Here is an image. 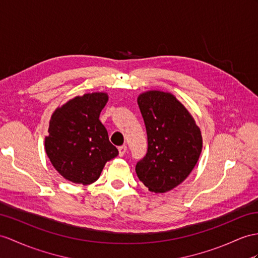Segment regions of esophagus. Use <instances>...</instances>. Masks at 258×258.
<instances>
[{"instance_id":"1","label":"esophagus","mask_w":258,"mask_h":258,"mask_svg":"<svg viewBox=\"0 0 258 258\" xmlns=\"http://www.w3.org/2000/svg\"><path fill=\"white\" fill-rule=\"evenodd\" d=\"M119 151V156H123V154L127 152V146H121L118 148Z\"/></svg>"}]
</instances>
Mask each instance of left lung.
<instances>
[{"instance_id":"left-lung-1","label":"left lung","mask_w":258,"mask_h":258,"mask_svg":"<svg viewBox=\"0 0 258 258\" xmlns=\"http://www.w3.org/2000/svg\"><path fill=\"white\" fill-rule=\"evenodd\" d=\"M148 135V152L136 165L150 191L165 192L184 181L202 153L203 138L188 110L174 95L149 91L138 97Z\"/></svg>"}]
</instances>
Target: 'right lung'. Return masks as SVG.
I'll list each match as a JSON object with an SVG mask.
<instances>
[{
	"label": "right lung",
	"instance_id": "right-lung-1",
	"mask_svg": "<svg viewBox=\"0 0 258 258\" xmlns=\"http://www.w3.org/2000/svg\"><path fill=\"white\" fill-rule=\"evenodd\" d=\"M106 93L85 94L56 108L50 119L45 147L53 167L66 179L89 185L97 180L106 162L118 150L109 141L99 114Z\"/></svg>",
	"mask_w": 258,
	"mask_h": 258
}]
</instances>
